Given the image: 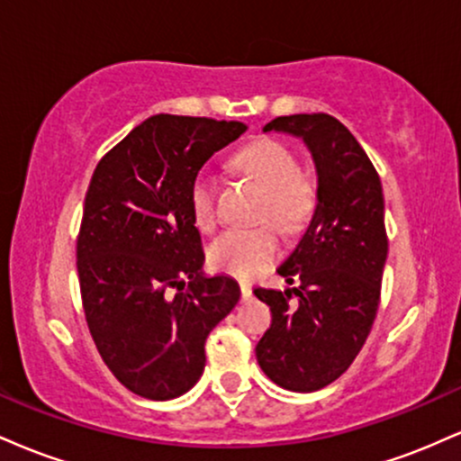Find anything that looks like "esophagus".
Wrapping results in <instances>:
<instances>
[{
  "label": "esophagus",
  "instance_id": "esophagus-1",
  "mask_svg": "<svg viewBox=\"0 0 461 461\" xmlns=\"http://www.w3.org/2000/svg\"><path fill=\"white\" fill-rule=\"evenodd\" d=\"M240 294H242V299H251V285H247V284H240Z\"/></svg>",
  "mask_w": 461,
  "mask_h": 461
}]
</instances>
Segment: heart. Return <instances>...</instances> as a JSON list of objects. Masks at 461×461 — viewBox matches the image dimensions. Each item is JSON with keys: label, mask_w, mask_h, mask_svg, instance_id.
<instances>
[{"label": "heart", "mask_w": 461, "mask_h": 461, "mask_svg": "<svg viewBox=\"0 0 461 461\" xmlns=\"http://www.w3.org/2000/svg\"><path fill=\"white\" fill-rule=\"evenodd\" d=\"M236 167L251 177L264 193L260 221L273 223L284 234H299L310 223L316 208V190L301 177L294 153L277 140H258L236 156ZM216 179L208 171L197 173L190 184V212L201 231L216 225ZM279 253L277 231L271 225L256 230H227L208 249L214 271L238 279L260 275Z\"/></svg>", "instance_id": "heart-1"}]
</instances>
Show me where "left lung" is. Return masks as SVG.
<instances>
[{
    "label": "left lung",
    "instance_id": "obj_1",
    "mask_svg": "<svg viewBox=\"0 0 461 461\" xmlns=\"http://www.w3.org/2000/svg\"><path fill=\"white\" fill-rule=\"evenodd\" d=\"M271 130L303 139L319 188L308 230L277 268L297 288L253 290L273 314L256 356L271 382L314 393L351 366L377 316L388 258L384 193L366 151L333 116H277L264 125Z\"/></svg>",
    "mask_w": 461,
    "mask_h": 461
}]
</instances>
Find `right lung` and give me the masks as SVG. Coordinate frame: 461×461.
I'll use <instances>...</instances> for the list:
<instances>
[{"label":"right lung","mask_w":461,"mask_h":461,"mask_svg":"<svg viewBox=\"0 0 461 461\" xmlns=\"http://www.w3.org/2000/svg\"><path fill=\"white\" fill-rule=\"evenodd\" d=\"M245 130L238 121L156 114L93 173L77 236L84 314L105 366L145 399H176L199 382L205 338L240 299L234 279L201 271L190 184Z\"/></svg>","instance_id":"1"}]
</instances>
